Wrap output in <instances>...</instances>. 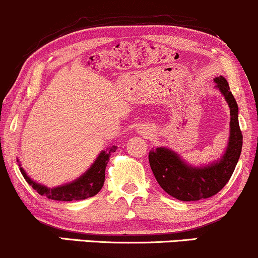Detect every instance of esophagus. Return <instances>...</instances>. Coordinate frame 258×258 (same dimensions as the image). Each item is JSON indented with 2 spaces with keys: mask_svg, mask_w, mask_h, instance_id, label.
<instances>
[{
  "mask_svg": "<svg viewBox=\"0 0 258 258\" xmlns=\"http://www.w3.org/2000/svg\"><path fill=\"white\" fill-rule=\"evenodd\" d=\"M137 132L140 135L149 136L152 134V130H149V127H147L146 124H142V126H140V128H137Z\"/></svg>",
  "mask_w": 258,
  "mask_h": 258,
  "instance_id": "34e87169",
  "label": "esophagus"
}]
</instances>
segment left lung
I'll return each instance as SVG.
<instances>
[{
  "mask_svg": "<svg viewBox=\"0 0 258 258\" xmlns=\"http://www.w3.org/2000/svg\"><path fill=\"white\" fill-rule=\"evenodd\" d=\"M217 88L223 93L230 107V140L223 158L205 168H192L168 148L152 149L149 164L160 187L176 200L200 201L217 195L230 180L241 154L242 134L237 118L236 100L224 77H216Z\"/></svg>",
  "mask_w": 258,
  "mask_h": 258,
  "instance_id": "left-lung-1",
  "label": "left lung"
}]
</instances>
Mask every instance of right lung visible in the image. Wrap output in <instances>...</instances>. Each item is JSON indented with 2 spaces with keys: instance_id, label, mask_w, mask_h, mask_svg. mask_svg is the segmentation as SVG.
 <instances>
[{
  "instance_id": "add662e5",
  "label": "right lung",
  "mask_w": 258,
  "mask_h": 258,
  "mask_svg": "<svg viewBox=\"0 0 258 258\" xmlns=\"http://www.w3.org/2000/svg\"><path fill=\"white\" fill-rule=\"evenodd\" d=\"M115 151L116 146H112L107 148L106 151L101 152L97 158V160H95V163L90 166L89 170L84 172V175H82L79 179L73 181V182L58 186V187H45V186L39 185V183L30 180L22 168L21 172L25 181L29 185H32V187L41 196L50 198V200L67 201V202L69 201L86 200V198L95 196L103 187L104 181H105L106 164L109 163L110 155Z\"/></svg>"
}]
</instances>
